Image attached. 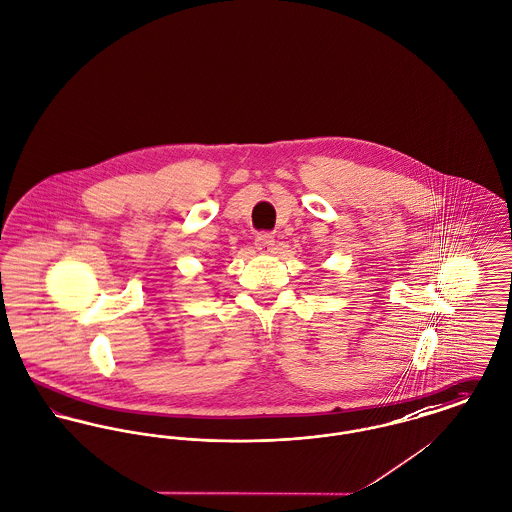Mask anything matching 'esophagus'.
<instances>
[{
  "instance_id": "1",
  "label": "esophagus",
  "mask_w": 512,
  "mask_h": 512,
  "mask_svg": "<svg viewBox=\"0 0 512 512\" xmlns=\"http://www.w3.org/2000/svg\"><path fill=\"white\" fill-rule=\"evenodd\" d=\"M273 239L272 233H260L256 240H254V244H256V248L262 252V254H270L273 248Z\"/></svg>"
}]
</instances>
